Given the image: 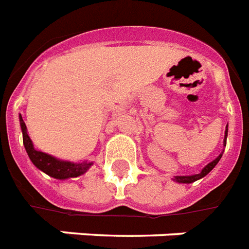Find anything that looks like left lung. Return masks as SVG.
<instances>
[{"label":"left lung","instance_id":"8db88e82","mask_svg":"<svg viewBox=\"0 0 249 249\" xmlns=\"http://www.w3.org/2000/svg\"><path fill=\"white\" fill-rule=\"evenodd\" d=\"M227 136H228V125L226 126V130H224V140H223V146H226V142H227ZM223 152H224V149H223ZM223 152L219 154L218 157L215 158L213 161H211L210 163H207L206 166L202 169V170L198 173V174H193V176H176L173 178V181L178 182V183H193V182L198 181L200 178H203L209 174L210 171L213 170V167L216 166V163L220 161V158L223 156Z\"/></svg>","mask_w":249,"mask_h":249}]
</instances>
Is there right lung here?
Returning <instances> with one entry per match:
<instances>
[{
  "label": "right lung",
  "mask_w": 249,
  "mask_h": 249,
  "mask_svg": "<svg viewBox=\"0 0 249 249\" xmlns=\"http://www.w3.org/2000/svg\"><path fill=\"white\" fill-rule=\"evenodd\" d=\"M19 125H21L22 137H23V145H25V149H26L30 161L34 163V166L38 167L40 171L46 173L47 176L53 177L55 179L76 178L79 176H83L93 165V162L89 161H64V160H59V158L51 156L49 153L36 150L34 148V143L31 141L30 136L27 134L26 124H25L21 115H19Z\"/></svg>",
  "instance_id": "add662e5"
}]
</instances>
